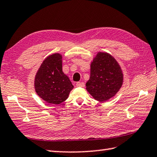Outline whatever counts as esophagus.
Instances as JSON below:
<instances>
[{"instance_id":"esophagus-1","label":"esophagus","mask_w":157,"mask_h":157,"mask_svg":"<svg viewBox=\"0 0 157 157\" xmlns=\"http://www.w3.org/2000/svg\"><path fill=\"white\" fill-rule=\"evenodd\" d=\"M76 86L78 87H84V83H83V82H77Z\"/></svg>"}]
</instances>
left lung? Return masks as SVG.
<instances>
[{"label":"left lung","instance_id":"obj_1","mask_svg":"<svg viewBox=\"0 0 157 157\" xmlns=\"http://www.w3.org/2000/svg\"><path fill=\"white\" fill-rule=\"evenodd\" d=\"M123 83V74L115 59L108 53H99L90 65L86 90L96 100L105 101L118 92Z\"/></svg>","mask_w":157,"mask_h":157}]
</instances>
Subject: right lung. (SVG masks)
Masks as SVG:
<instances>
[{
  "mask_svg": "<svg viewBox=\"0 0 157 157\" xmlns=\"http://www.w3.org/2000/svg\"><path fill=\"white\" fill-rule=\"evenodd\" d=\"M73 86L62 72L60 54H53L44 59L35 78V89L38 95L52 104H59L69 97Z\"/></svg>",
  "mask_w": 157,
  "mask_h": 157,
  "instance_id": "obj_1",
  "label": "right lung"
}]
</instances>
